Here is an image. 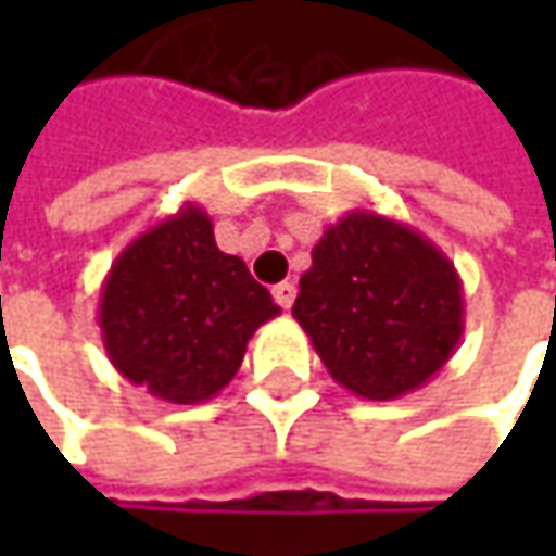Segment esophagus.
I'll use <instances>...</instances> for the list:
<instances>
[{
	"mask_svg": "<svg viewBox=\"0 0 556 556\" xmlns=\"http://www.w3.org/2000/svg\"><path fill=\"white\" fill-rule=\"evenodd\" d=\"M271 296H275V303H278L281 309H290V306H293V296H296L293 281H281V285H275V288H271Z\"/></svg>",
	"mask_w": 556,
	"mask_h": 556,
	"instance_id": "34e87169",
	"label": "esophagus"
}]
</instances>
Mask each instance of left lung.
Masks as SVG:
<instances>
[{
    "mask_svg": "<svg viewBox=\"0 0 556 556\" xmlns=\"http://www.w3.org/2000/svg\"><path fill=\"white\" fill-rule=\"evenodd\" d=\"M293 318L343 390L390 402L424 387L458 350V268L412 225L353 210L312 247Z\"/></svg>",
    "mask_w": 556,
    "mask_h": 556,
    "instance_id": "8db88e82",
    "label": "left lung"
}]
</instances>
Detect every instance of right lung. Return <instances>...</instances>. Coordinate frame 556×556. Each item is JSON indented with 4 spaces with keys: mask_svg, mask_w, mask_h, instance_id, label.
<instances>
[{
    "mask_svg": "<svg viewBox=\"0 0 556 556\" xmlns=\"http://www.w3.org/2000/svg\"><path fill=\"white\" fill-rule=\"evenodd\" d=\"M278 312L244 260L216 247L206 210L188 201L114 260L98 328L129 383L173 405H198L231 383L247 340Z\"/></svg>",
    "mask_w": 556,
    "mask_h": 556,
    "instance_id": "1",
    "label": "right lung"
}]
</instances>
